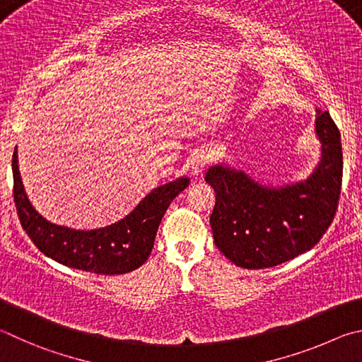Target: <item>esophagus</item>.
Masks as SVG:
<instances>
[{
    "mask_svg": "<svg viewBox=\"0 0 362 362\" xmlns=\"http://www.w3.org/2000/svg\"><path fill=\"white\" fill-rule=\"evenodd\" d=\"M211 162V154L208 149H197L192 157V175L200 176L206 168V165Z\"/></svg>",
    "mask_w": 362,
    "mask_h": 362,
    "instance_id": "obj_1",
    "label": "esophagus"
}]
</instances>
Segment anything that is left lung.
Masks as SVG:
<instances>
[{"instance_id": "8db88e82", "label": "left lung", "mask_w": 362, "mask_h": 362, "mask_svg": "<svg viewBox=\"0 0 362 362\" xmlns=\"http://www.w3.org/2000/svg\"><path fill=\"white\" fill-rule=\"evenodd\" d=\"M318 167L305 181L264 186L242 170L214 165L205 181L216 192L210 216L214 243L238 267L269 269L307 252L332 224L339 206L344 156L340 132L316 110Z\"/></svg>"}]
</instances>
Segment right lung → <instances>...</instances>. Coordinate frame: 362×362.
Instances as JSON below:
<instances>
[{"label": "right lung", "mask_w": 362, "mask_h": 362, "mask_svg": "<svg viewBox=\"0 0 362 362\" xmlns=\"http://www.w3.org/2000/svg\"><path fill=\"white\" fill-rule=\"evenodd\" d=\"M12 176L18 219L36 248L66 267L97 275H122L143 265L171 200L189 186L187 177H177L156 187L119 223L93 230H74L49 223L30 204L18 171L17 148L12 154Z\"/></svg>", "instance_id": "add662e5"}]
</instances>
